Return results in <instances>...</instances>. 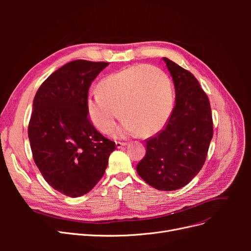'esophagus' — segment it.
<instances>
[{"instance_id": "34e87169", "label": "esophagus", "mask_w": 251, "mask_h": 251, "mask_svg": "<svg viewBox=\"0 0 251 251\" xmlns=\"http://www.w3.org/2000/svg\"><path fill=\"white\" fill-rule=\"evenodd\" d=\"M125 146H126V142H120V141H117V142H116V148H117V149H120V148H123V147H125Z\"/></svg>"}]
</instances>
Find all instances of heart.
<instances>
[{"label": "heart", "instance_id": "1", "mask_svg": "<svg viewBox=\"0 0 251 251\" xmlns=\"http://www.w3.org/2000/svg\"><path fill=\"white\" fill-rule=\"evenodd\" d=\"M91 94L86 109L93 126L102 134L112 132L120 117L117 137L139 133L141 137L157 134L168 123L174 107L172 85L166 74L148 65L128 67L109 75Z\"/></svg>", "mask_w": 251, "mask_h": 251}]
</instances>
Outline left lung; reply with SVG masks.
I'll use <instances>...</instances> for the list:
<instances>
[{"mask_svg": "<svg viewBox=\"0 0 251 251\" xmlns=\"http://www.w3.org/2000/svg\"><path fill=\"white\" fill-rule=\"evenodd\" d=\"M172 75L176 105L170 119L153 137L146 140L147 153L136 171L159 191H176L200 172L206 160L214 134L207 95L194 75L163 57Z\"/></svg>", "mask_w": 251, "mask_h": 251, "instance_id": "obj_1", "label": "left lung"}]
</instances>
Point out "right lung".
Wrapping results in <instances>:
<instances>
[{"label": "right lung", "mask_w": 251, "mask_h": 251, "mask_svg": "<svg viewBox=\"0 0 251 251\" xmlns=\"http://www.w3.org/2000/svg\"><path fill=\"white\" fill-rule=\"evenodd\" d=\"M108 65L68 63L42 83L33 100L28 126L33 160L49 185L72 198L97 184L116 148L91 124L86 109L91 83Z\"/></svg>", "instance_id": "obj_1"}]
</instances>
